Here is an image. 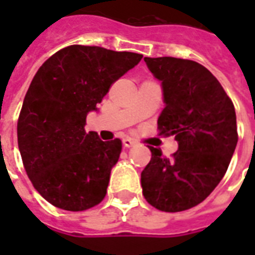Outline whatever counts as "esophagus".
<instances>
[{"label": "esophagus", "instance_id": "34e87169", "mask_svg": "<svg viewBox=\"0 0 255 255\" xmlns=\"http://www.w3.org/2000/svg\"><path fill=\"white\" fill-rule=\"evenodd\" d=\"M136 140L132 138H124L123 139V144H124V147H133V146H136Z\"/></svg>", "mask_w": 255, "mask_h": 255}]
</instances>
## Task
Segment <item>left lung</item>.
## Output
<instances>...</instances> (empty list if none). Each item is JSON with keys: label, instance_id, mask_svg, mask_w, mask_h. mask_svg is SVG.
<instances>
[{"label": "left lung", "instance_id": "8db88e82", "mask_svg": "<svg viewBox=\"0 0 255 255\" xmlns=\"http://www.w3.org/2000/svg\"><path fill=\"white\" fill-rule=\"evenodd\" d=\"M162 82L165 108L158 135L175 136L168 158L149 146L151 160L140 173L143 197L162 212H183L205 201L224 177L238 143L235 108L212 72L175 57H144Z\"/></svg>", "mask_w": 255, "mask_h": 255}]
</instances>
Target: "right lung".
<instances>
[{
  "label": "right lung",
  "instance_id": "1",
  "mask_svg": "<svg viewBox=\"0 0 255 255\" xmlns=\"http://www.w3.org/2000/svg\"><path fill=\"white\" fill-rule=\"evenodd\" d=\"M142 54L71 45L38 69L17 120V143L32 186L56 208L82 212L106 195L122 140L86 132V116Z\"/></svg>",
  "mask_w": 255,
  "mask_h": 255
}]
</instances>
